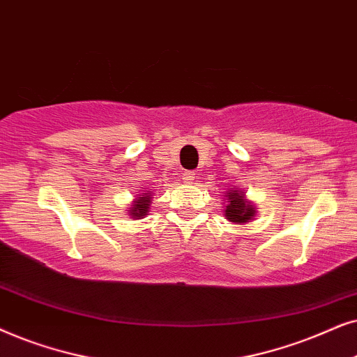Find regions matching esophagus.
<instances>
[{
	"label": "esophagus",
	"mask_w": 357,
	"mask_h": 357,
	"mask_svg": "<svg viewBox=\"0 0 357 357\" xmlns=\"http://www.w3.org/2000/svg\"><path fill=\"white\" fill-rule=\"evenodd\" d=\"M196 178H197V176H196V173H194V171H184V173H183V181L184 183H192Z\"/></svg>",
	"instance_id": "obj_1"
}]
</instances>
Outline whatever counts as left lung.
Masks as SVG:
<instances>
[{"label":"left lung","mask_w":357,"mask_h":357,"mask_svg":"<svg viewBox=\"0 0 357 357\" xmlns=\"http://www.w3.org/2000/svg\"><path fill=\"white\" fill-rule=\"evenodd\" d=\"M227 206H225V217L230 222H235L241 225V223H248L253 220L256 215V208L248 199L245 197V192L240 189H231L227 192Z\"/></svg>","instance_id":"8db88e82"}]
</instances>
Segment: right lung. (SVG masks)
<instances>
[{"label":"right lung","mask_w":357,"mask_h":357,"mask_svg":"<svg viewBox=\"0 0 357 357\" xmlns=\"http://www.w3.org/2000/svg\"><path fill=\"white\" fill-rule=\"evenodd\" d=\"M150 204H151V191L144 192V196L135 199L134 201V206L130 207L129 215L135 217V218H144L145 215H149Z\"/></svg>","instance_id":"obj_1"}]
</instances>
